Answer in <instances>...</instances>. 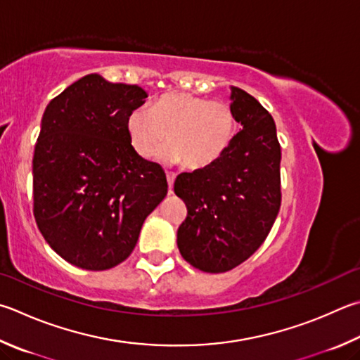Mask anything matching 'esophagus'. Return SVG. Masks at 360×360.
<instances>
[{
  "label": "esophagus",
  "mask_w": 360,
  "mask_h": 360,
  "mask_svg": "<svg viewBox=\"0 0 360 360\" xmlns=\"http://www.w3.org/2000/svg\"><path fill=\"white\" fill-rule=\"evenodd\" d=\"M176 174L173 172H167V182H168V187H169V193L173 192V182H174Z\"/></svg>",
  "instance_id": "34e87169"
}]
</instances>
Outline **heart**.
<instances>
[{
  "instance_id": "b5f03b06",
  "label": "heart",
  "mask_w": 360,
  "mask_h": 360,
  "mask_svg": "<svg viewBox=\"0 0 360 360\" xmlns=\"http://www.w3.org/2000/svg\"><path fill=\"white\" fill-rule=\"evenodd\" d=\"M236 116L225 102L187 93H168L145 110L127 117V136L134 151L145 160L162 154L168 163L184 162L188 168L211 167L230 148L236 135Z\"/></svg>"
}]
</instances>
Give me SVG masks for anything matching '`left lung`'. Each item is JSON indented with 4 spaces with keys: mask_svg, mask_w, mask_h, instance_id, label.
Masks as SVG:
<instances>
[{
    "mask_svg": "<svg viewBox=\"0 0 360 360\" xmlns=\"http://www.w3.org/2000/svg\"><path fill=\"white\" fill-rule=\"evenodd\" d=\"M230 89V107L240 124L230 148L211 167L174 181V193L187 206L178 248L187 263L211 274L230 271L258 250L282 200L276 122L253 96Z\"/></svg>",
    "mask_w": 360,
    "mask_h": 360,
    "instance_id": "8db88e82",
    "label": "left lung"
}]
</instances>
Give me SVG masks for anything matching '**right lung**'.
<instances>
[{
  "label": "right lung",
  "instance_id": "obj_1",
  "mask_svg": "<svg viewBox=\"0 0 360 360\" xmlns=\"http://www.w3.org/2000/svg\"><path fill=\"white\" fill-rule=\"evenodd\" d=\"M148 93L84 75L45 108L32 158L34 219L68 263L107 271L135 248L143 221L168 192L160 165L127 136L129 115Z\"/></svg>",
  "mask_w": 360,
  "mask_h": 360
}]
</instances>
